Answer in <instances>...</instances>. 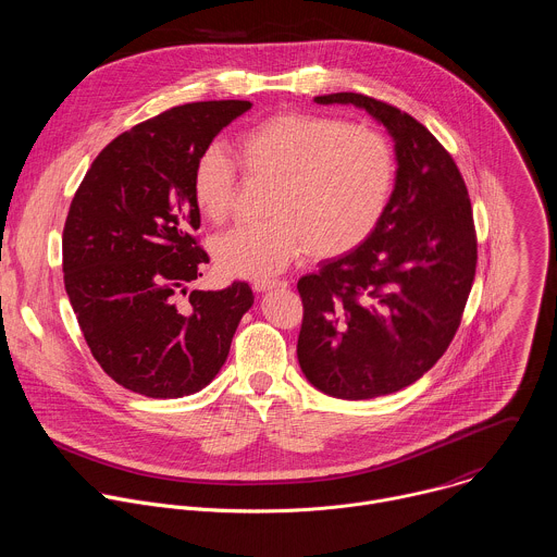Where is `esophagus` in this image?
I'll return each instance as SVG.
<instances>
[{
	"label": "esophagus",
	"instance_id": "1",
	"mask_svg": "<svg viewBox=\"0 0 557 557\" xmlns=\"http://www.w3.org/2000/svg\"><path fill=\"white\" fill-rule=\"evenodd\" d=\"M288 282L286 280H256L253 282V288L258 293H264V290H271V288H286Z\"/></svg>",
	"mask_w": 557,
	"mask_h": 557
}]
</instances>
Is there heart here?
Returning a JSON list of instances; mask_svg holds the SVG:
<instances>
[{"label":"heart","mask_w":557,"mask_h":557,"mask_svg":"<svg viewBox=\"0 0 557 557\" xmlns=\"http://www.w3.org/2000/svg\"><path fill=\"white\" fill-rule=\"evenodd\" d=\"M233 156L247 183L271 185V218L235 226L211 245L218 269L233 277L275 275L304 251L317 260L352 253L381 222L394 187L387 138L326 114H275L237 136ZM191 194L209 222L231 218L240 178L224 149L200 153Z\"/></svg>","instance_id":"heart-1"}]
</instances>
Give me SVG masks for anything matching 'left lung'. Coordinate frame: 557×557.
I'll return each instance as SVG.
<instances>
[{"label": "left lung", "mask_w": 557, "mask_h": 557, "mask_svg": "<svg viewBox=\"0 0 557 557\" xmlns=\"http://www.w3.org/2000/svg\"><path fill=\"white\" fill-rule=\"evenodd\" d=\"M314 101L366 108L396 143L372 235L297 282L301 372L337 399H374L421 379L460 326L479 260L471 200L451 153L408 112L357 92Z\"/></svg>", "instance_id": "1"}]
</instances>
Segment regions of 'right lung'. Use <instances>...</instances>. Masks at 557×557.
<instances>
[{"mask_svg": "<svg viewBox=\"0 0 557 557\" xmlns=\"http://www.w3.org/2000/svg\"><path fill=\"white\" fill-rule=\"evenodd\" d=\"M249 101L176 106L92 161L63 226V282L86 344L119 385L178 399L226 361L253 304L247 282L187 290L209 262L191 194L198 158Z\"/></svg>", "mask_w": 557, "mask_h": 557, "instance_id": "right-lung-1", "label": "right lung"}]
</instances>
